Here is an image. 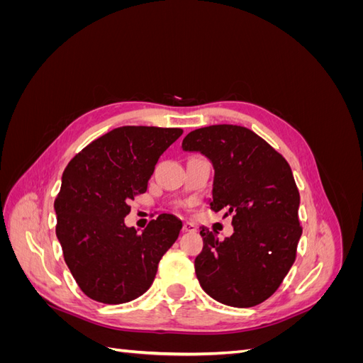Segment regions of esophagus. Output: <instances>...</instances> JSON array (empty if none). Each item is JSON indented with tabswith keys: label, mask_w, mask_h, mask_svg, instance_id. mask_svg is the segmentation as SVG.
<instances>
[{
	"label": "esophagus",
	"mask_w": 363,
	"mask_h": 363,
	"mask_svg": "<svg viewBox=\"0 0 363 363\" xmlns=\"http://www.w3.org/2000/svg\"><path fill=\"white\" fill-rule=\"evenodd\" d=\"M183 232H186V233H194V232H196V227H195L192 223H184V224H183Z\"/></svg>",
	"instance_id": "obj_1"
}]
</instances>
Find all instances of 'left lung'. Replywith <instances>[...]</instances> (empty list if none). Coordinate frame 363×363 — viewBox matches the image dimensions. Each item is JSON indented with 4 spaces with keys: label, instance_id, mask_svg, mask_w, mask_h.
<instances>
[{
    "label": "left lung",
    "instance_id": "obj_1",
    "mask_svg": "<svg viewBox=\"0 0 363 363\" xmlns=\"http://www.w3.org/2000/svg\"><path fill=\"white\" fill-rule=\"evenodd\" d=\"M183 151L200 152L213 167L208 206L233 213L235 233L219 240L201 227L195 259L201 288L232 307L257 306L279 289L295 262L301 238L300 194L289 163L255 131L208 125L183 139Z\"/></svg>",
    "mask_w": 363,
    "mask_h": 363
}]
</instances>
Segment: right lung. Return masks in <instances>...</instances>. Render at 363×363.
I'll return each instance as SVG.
<instances>
[{
    "label": "right lung",
    "instance_id": "1",
    "mask_svg": "<svg viewBox=\"0 0 363 363\" xmlns=\"http://www.w3.org/2000/svg\"><path fill=\"white\" fill-rule=\"evenodd\" d=\"M182 135L180 128L118 127L68 163L54 203L56 235L72 277L89 298L128 303L155 281L183 224L162 213L139 233L124 218L128 201L147 191L159 157Z\"/></svg>",
    "mask_w": 363,
    "mask_h": 363
}]
</instances>
